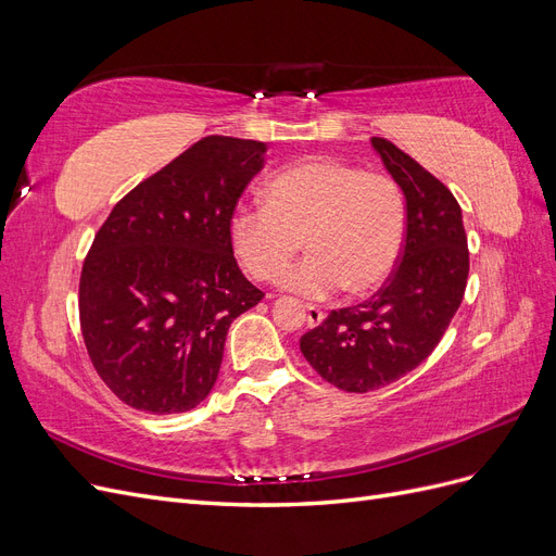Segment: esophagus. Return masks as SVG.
Listing matches in <instances>:
<instances>
[{
    "instance_id": "obj_1",
    "label": "esophagus",
    "mask_w": 556,
    "mask_h": 556,
    "mask_svg": "<svg viewBox=\"0 0 556 556\" xmlns=\"http://www.w3.org/2000/svg\"><path fill=\"white\" fill-rule=\"evenodd\" d=\"M306 315H308V327H317V325L325 319L323 308H317V306H313V304L306 306Z\"/></svg>"
}]
</instances>
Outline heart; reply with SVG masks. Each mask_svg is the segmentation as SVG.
I'll list each match as a JSON object with an SVG mask.
<instances>
[{
  "instance_id": "obj_1",
  "label": "heart",
  "mask_w": 556,
  "mask_h": 556,
  "mask_svg": "<svg viewBox=\"0 0 556 556\" xmlns=\"http://www.w3.org/2000/svg\"><path fill=\"white\" fill-rule=\"evenodd\" d=\"M406 229V201L392 178L317 155L268 178L264 206H237L229 239L245 271L262 282L280 280L306 241L311 257L282 285L327 299L343 288L350 294L380 288L399 264Z\"/></svg>"
}]
</instances>
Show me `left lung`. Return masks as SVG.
I'll use <instances>...</instances> for the list:
<instances>
[{
	"instance_id": "left-lung-1",
	"label": "left lung",
	"mask_w": 556,
	"mask_h": 556,
	"mask_svg": "<svg viewBox=\"0 0 556 556\" xmlns=\"http://www.w3.org/2000/svg\"><path fill=\"white\" fill-rule=\"evenodd\" d=\"M371 146L406 197L408 229L399 264L371 299L331 311L299 341L319 376L355 394L396 382L431 355L468 278L457 199L392 141L374 137Z\"/></svg>"
}]
</instances>
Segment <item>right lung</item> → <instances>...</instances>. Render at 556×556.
<instances>
[{
	"label": "right lung",
	"instance_id": "add662e5",
	"mask_svg": "<svg viewBox=\"0 0 556 556\" xmlns=\"http://www.w3.org/2000/svg\"><path fill=\"white\" fill-rule=\"evenodd\" d=\"M266 143L206 137L117 201L83 262L80 331L127 406L197 408L220 374L229 325L264 292L233 260L229 220Z\"/></svg>",
	"mask_w": 556,
	"mask_h": 556
}]
</instances>
